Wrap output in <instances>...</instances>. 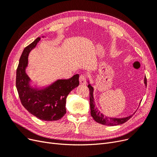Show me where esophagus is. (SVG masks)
<instances>
[{
  "instance_id": "esophagus-1",
  "label": "esophagus",
  "mask_w": 157,
  "mask_h": 157,
  "mask_svg": "<svg viewBox=\"0 0 157 157\" xmlns=\"http://www.w3.org/2000/svg\"><path fill=\"white\" fill-rule=\"evenodd\" d=\"M80 83L81 84H85L86 83V77L85 75H81L79 77Z\"/></svg>"
}]
</instances>
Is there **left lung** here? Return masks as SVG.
<instances>
[{
	"mask_svg": "<svg viewBox=\"0 0 157 157\" xmlns=\"http://www.w3.org/2000/svg\"><path fill=\"white\" fill-rule=\"evenodd\" d=\"M144 83L147 86V78L145 77L144 78ZM88 87L90 90V112H91V116L93 117L94 121L101 124L103 125L106 126H117L122 124L123 123L128 121L130 118L133 116V115L128 116L124 118H113V117H108L104 116L102 113L99 111L98 108L95 105V102L94 99V88L90 84L88 85Z\"/></svg>",
	"mask_w": 157,
	"mask_h": 157,
	"instance_id": "1",
	"label": "left lung"
}]
</instances>
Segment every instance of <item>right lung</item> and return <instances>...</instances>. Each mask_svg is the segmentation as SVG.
<instances>
[{"label":"right lung","instance_id":"1","mask_svg":"<svg viewBox=\"0 0 157 157\" xmlns=\"http://www.w3.org/2000/svg\"><path fill=\"white\" fill-rule=\"evenodd\" d=\"M40 39L38 37L23 50L16 71V85L21 104L31 114L42 121H58L66 113V99L71 90L78 86L79 75H75L69 79L58 80L41 90L31 87L25 68L29 52Z\"/></svg>","mask_w":157,"mask_h":157}]
</instances>
